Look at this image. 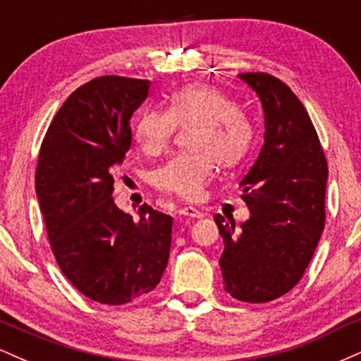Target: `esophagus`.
Returning <instances> with one entry per match:
<instances>
[{
	"label": "esophagus",
	"mask_w": 361,
	"mask_h": 361,
	"mask_svg": "<svg viewBox=\"0 0 361 361\" xmlns=\"http://www.w3.org/2000/svg\"><path fill=\"white\" fill-rule=\"evenodd\" d=\"M180 215H186V217H193V219H202L205 217V212H202L200 209H195V207H183V209H180Z\"/></svg>",
	"instance_id": "34e87169"
}]
</instances>
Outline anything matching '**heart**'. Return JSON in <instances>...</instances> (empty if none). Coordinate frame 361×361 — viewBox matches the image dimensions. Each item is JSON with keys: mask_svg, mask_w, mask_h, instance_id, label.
I'll list each match as a JSON object with an SVG mask.
<instances>
[{"mask_svg": "<svg viewBox=\"0 0 361 361\" xmlns=\"http://www.w3.org/2000/svg\"><path fill=\"white\" fill-rule=\"evenodd\" d=\"M188 128V146L157 168L154 183L163 192L197 200L215 171V163L233 168L246 157L255 140V127L244 110L221 90L186 85L175 90L166 110L146 109L135 120L134 134L146 154L166 151L176 128Z\"/></svg>", "mask_w": 361, "mask_h": 361, "instance_id": "obj_1", "label": "heart"}]
</instances>
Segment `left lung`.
<instances>
[{
  "instance_id": "1",
  "label": "left lung",
  "mask_w": 361,
  "mask_h": 361,
  "mask_svg": "<svg viewBox=\"0 0 361 361\" xmlns=\"http://www.w3.org/2000/svg\"><path fill=\"white\" fill-rule=\"evenodd\" d=\"M264 110V142L241 186L251 217L235 229L215 214L224 239L219 259L226 290L264 304L290 292L309 267L326 224L327 161L307 110L267 73L239 74Z\"/></svg>"
}]
</instances>
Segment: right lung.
<instances>
[{"label":"right lung","instance_id":"right-lung-1","mask_svg":"<svg viewBox=\"0 0 361 361\" xmlns=\"http://www.w3.org/2000/svg\"><path fill=\"white\" fill-rule=\"evenodd\" d=\"M147 91V80L123 76L74 90L45 132L35 169L54 258L73 287L106 305L154 290L171 247L173 217L144 204L134 221L111 198L130 149V117Z\"/></svg>","mask_w":361,"mask_h":361}]
</instances>
